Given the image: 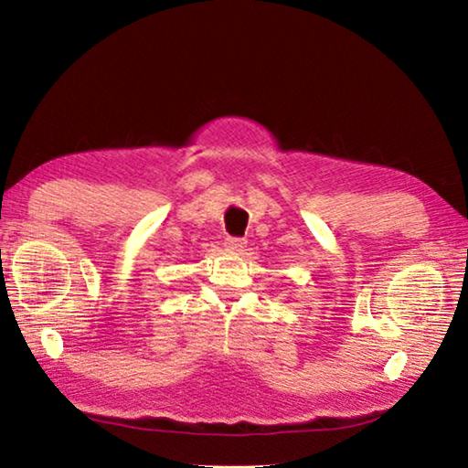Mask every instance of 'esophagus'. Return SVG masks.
<instances>
[{
    "instance_id": "1",
    "label": "esophagus",
    "mask_w": 468,
    "mask_h": 468,
    "mask_svg": "<svg viewBox=\"0 0 468 468\" xmlns=\"http://www.w3.org/2000/svg\"><path fill=\"white\" fill-rule=\"evenodd\" d=\"M245 239H241V237H227L225 239V248L227 250H233V251H241L245 248Z\"/></svg>"
}]
</instances>
